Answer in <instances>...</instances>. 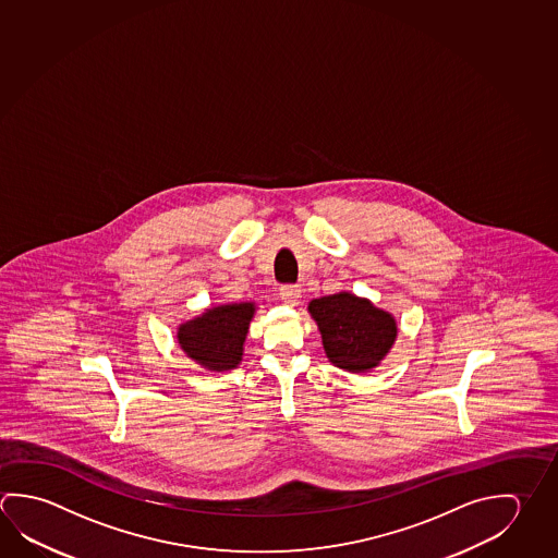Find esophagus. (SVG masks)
Masks as SVG:
<instances>
[{"label":"esophagus","instance_id":"obj_1","mask_svg":"<svg viewBox=\"0 0 558 558\" xmlns=\"http://www.w3.org/2000/svg\"><path fill=\"white\" fill-rule=\"evenodd\" d=\"M280 298H282L283 303L295 305V303L300 302V298H302V290L298 286H293V283H286V286L280 288Z\"/></svg>","mask_w":558,"mask_h":558}]
</instances>
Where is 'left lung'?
<instances>
[{
    "label": "left lung",
    "mask_w": 558,
    "mask_h": 558,
    "mask_svg": "<svg viewBox=\"0 0 558 558\" xmlns=\"http://www.w3.org/2000/svg\"><path fill=\"white\" fill-rule=\"evenodd\" d=\"M307 310L319 327L327 359L342 371L376 368L398 337L391 313L351 292L323 295Z\"/></svg>",
    "instance_id": "1"
}]
</instances>
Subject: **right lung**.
<instances>
[{
	"label": "right lung",
	"instance_id": "right-lung-1",
	"mask_svg": "<svg viewBox=\"0 0 558 558\" xmlns=\"http://www.w3.org/2000/svg\"><path fill=\"white\" fill-rule=\"evenodd\" d=\"M255 310V303L251 302L206 310L199 317L178 327V342L190 359L207 371L236 368L243 359V344Z\"/></svg>",
	"mask_w": 558,
	"mask_h": 558
}]
</instances>
